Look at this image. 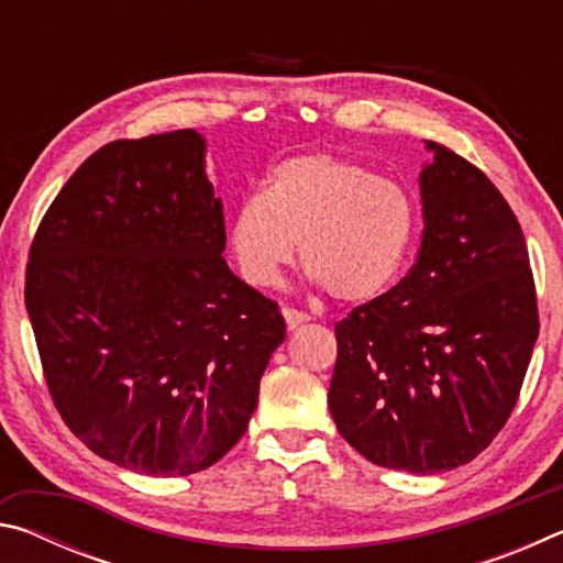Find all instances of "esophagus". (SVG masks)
<instances>
[{"mask_svg":"<svg viewBox=\"0 0 563 563\" xmlns=\"http://www.w3.org/2000/svg\"><path fill=\"white\" fill-rule=\"evenodd\" d=\"M283 318H285V322H288L290 330H298L300 325H305V322L310 320L308 312H300V310H292V308H283Z\"/></svg>","mask_w":563,"mask_h":563,"instance_id":"1","label":"esophagus"}]
</instances>
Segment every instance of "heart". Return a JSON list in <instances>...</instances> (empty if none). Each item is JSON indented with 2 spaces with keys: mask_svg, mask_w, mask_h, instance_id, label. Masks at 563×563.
Segmentation results:
<instances>
[{
  "mask_svg": "<svg viewBox=\"0 0 563 563\" xmlns=\"http://www.w3.org/2000/svg\"><path fill=\"white\" fill-rule=\"evenodd\" d=\"M415 238L409 190L328 151L275 164L261 194L235 206L225 231L238 273L253 288H275L300 243L310 280L345 302L375 300L393 288Z\"/></svg>",
  "mask_w": 563,
  "mask_h": 563,
  "instance_id": "1",
  "label": "heart"
}]
</instances>
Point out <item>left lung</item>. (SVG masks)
Masks as SVG:
<instances>
[{
	"mask_svg": "<svg viewBox=\"0 0 563 563\" xmlns=\"http://www.w3.org/2000/svg\"><path fill=\"white\" fill-rule=\"evenodd\" d=\"M422 245L387 295L335 325L328 405L373 464L437 474L472 462L507 424L539 335L529 253L492 180L427 141Z\"/></svg>",
	"mask_w": 563,
	"mask_h": 563,
	"instance_id": "obj_1",
	"label": "left lung"
}]
</instances>
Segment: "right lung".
<instances>
[{"label": "right lung", "mask_w": 563, "mask_h": 563, "mask_svg": "<svg viewBox=\"0 0 563 563\" xmlns=\"http://www.w3.org/2000/svg\"><path fill=\"white\" fill-rule=\"evenodd\" d=\"M206 151L194 129L99 148L54 198L26 265L62 419L101 460L148 476L221 460L285 340L278 305L223 258Z\"/></svg>", "instance_id": "1"}]
</instances>
